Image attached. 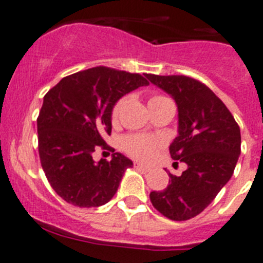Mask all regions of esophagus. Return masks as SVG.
Masks as SVG:
<instances>
[{
  "mask_svg": "<svg viewBox=\"0 0 263 263\" xmlns=\"http://www.w3.org/2000/svg\"><path fill=\"white\" fill-rule=\"evenodd\" d=\"M134 166L136 168H140V170H144V171H149V170H151V167H149V166L143 165V163H140V162H135Z\"/></svg>",
  "mask_w": 263,
  "mask_h": 263,
  "instance_id": "obj_1",
  "label": "esophagus"
}]
</instances>
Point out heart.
I'll return each instance as SVG.
<instances>
[{
	"label": "heart",
	"mask_w": 263,
	"mask_h": 263,
	"mask_svg": "<svg viewBox=\"0 0 263 263\" xmlns=\"http://www.w3.org/2000/svg\"><path fill=\"white\" fill-rule=\"evenodd\" d=\"M161 98L165 97L154 96V97L149 100V102L157 101V100H161ZM122 107H123V100L118 101L115 106L112 107V122H117L118 120L120 111H122ZM162 145H163V141L159 137L148 136V135H127L120 141L122 151L126 154H128L129 157H132V158L139 159V161H151Z\"/></svg>",
	"instance_id": "heart-1"
}]
</instances>
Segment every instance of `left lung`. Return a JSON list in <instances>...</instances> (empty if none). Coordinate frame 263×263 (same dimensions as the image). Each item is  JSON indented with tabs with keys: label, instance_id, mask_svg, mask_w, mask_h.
Returning <instances> with one entry per match:
<instances>
[{
	"label": "left lung",
	"instance_id": "8db88e82",
	"mask_svg": "<svg viewBox=\"0 0 263 263\" xmlns=\"http://www.w3.org/2000/svg\"><path fill=\"white\" fill-rule=\"evenodd\" d=\"M178 105V136L170 145L171 158L187 170L163 191L151 192L153 206L171 220H187L214 200L234 174L240 156V127L230 110L209 87L184 75L146 73Z\"/></svg>",
	"mask_w": 263,
	"mask_h": 263
}]
</instances>
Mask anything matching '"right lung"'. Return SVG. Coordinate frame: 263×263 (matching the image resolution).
Instances as JSON below:
<instances>
[{
    "instance_id": "add662e5",
    "label": "right lung",
    "mask_w": 263,
    "mask_h": 263,
    "mask_svg": "<svg viewBox=\"0 0 263 263\" xmlns=\"http://www.w3.org/2000/svg\"><path fill=\"white\" fill-rule=\"evenodd\" d=\"M148 84L140 73L98 66L66 76L44 96L37 118L39 156L51 188L66 202L96 208L115 195L134 163L120 153L98 162L92 154L107 146L104 136L111 134L118 100Z\"/></svg>"
}]
</instances>
